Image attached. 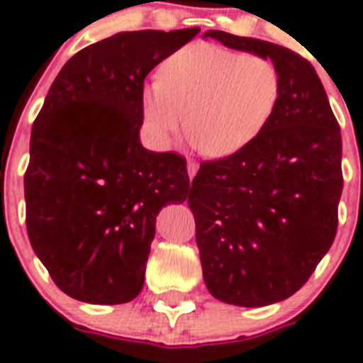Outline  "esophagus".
I'll return each instance as SVG.
<instances>
[{
    "label": "esophagus",
    "mask_w": 363,
    "mask_h": 363,
    "mask_svg": "<svg viewBox=\"0 0 363 363\" xmlns=\"http://www.w3.org/2000/svg\"><path fill=\"white\" fill-rule=\"evenodd\" d=\"M197 170H199V162L188 161V175H189V179L195 177V174H197Z\"/></svg>",
    "instance_id": "1"
}]
</instances>
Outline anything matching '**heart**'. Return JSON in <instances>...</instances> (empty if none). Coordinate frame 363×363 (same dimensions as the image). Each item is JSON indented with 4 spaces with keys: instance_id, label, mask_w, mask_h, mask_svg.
<instances>
[{
    "instance_id": "heart-1",
    "label": "heart",
    "mask_w": 363,
    "mask_h": 363,
    "mask_svg": "<svg viewBox=\"0 0 363 363\" xmlns=\"http://www.w3.org/2000/svg\"><path fill=\"white\" fill-rule=\"evenodd\" d=\"M281 86L279 69L267 57L188 44L162 62L161 79L141 91L145 128L157 147H166L186 121L204 154L229 157L265 132Z\"/></svg>"
}]
</instances>
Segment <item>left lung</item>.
I'll return each instance as SVG.
<instances>
[{"label": "left lung", "instance_id": "8db88e82", "mask_svg": "<svg viewBox=\"0 0 363 363\" xmlns=\"http://www.w3.org/2000/svg\"><path fill=\"white\" fill-rule=\"evenodd\" d=\"M204 37L267 57L281 73V100L265 132L238 154L202 162L188 199L211 296L267 306L310 279L337 235L340 127L319 74L299 53L220 30Z\"/></svg>", "mask_w": 363, "mask_h": 363}]
</instances>
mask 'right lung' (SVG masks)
<instances>
[{
    "mask_svg": "<svg viewBox=\"0 0 363 363\" xmlns=\"http://www.w3.org/2000/svg\"><path fill=\"white\" fill-rule=\"evenodd\" d=\"M199 32H120L80 50L33 121L26 231L37 258L73 299H134L155 216L188 197L186 159L141 145V91L147 74Z\"/></svg>",
    "mask_w": 363,
    "mask_h": 363,
    "instance_id": "1",
    "label": "right lung"
}]
</instances>
